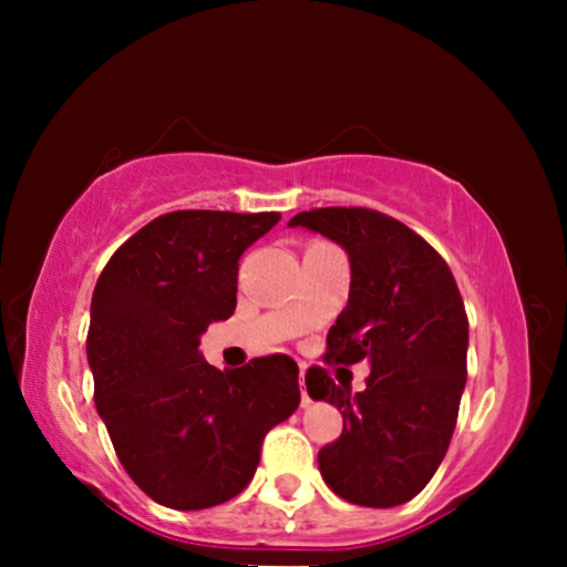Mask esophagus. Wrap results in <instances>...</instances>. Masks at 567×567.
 <instances>
[{
	"instance_id": "esophagus-1",
	"label": "esophagus",
	"mask_w": 567,
	"mask_h": 567,
	"mask_svg": "<svg viewBox=\"0 0 567 567\" xmlns=\"http://www.w3.org/2000/svg\"><path fill=\"white\" fill-rule=\"evenodd\" d=\"M300 390H302V400H300L302 408H310L312 400H310V395H307V390H305V368L300 370Z\"/></svg>"
}]
</instances>
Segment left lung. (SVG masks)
Instances as JSON below:
<instances>
[{
  "instance_id": "1",
  "label": "left lung",
  "mask_w": 567,
  "mask_h": 567,
  "mask_svg": "<svg viewBox=\"0 0 567 567\" xmlns=\"http://www.w3.org/2000/svg\"><path fill=\"white\" fill-rule=\"evenodd\" d=\"M348 252L350 295L328 332V362L368 360L362 392L307 370L312 400L342 412V435L318 455L342 501L395 507L443 463L467 380V315L447 262L398 219L362 207L295 215Z\"/></svg>"
}]
</instances>
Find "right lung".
<instances>
[{"instance_id": "1", "label": "right lung", "mask_w": 567, "mask_h": 567, "mask_svg": "<svg viewBox=\"0 0 567 567\" xmlns=\"http://www.w3.org/2000/svg\"><path fill=\"white\" fill-rule=\"evenodd\" d=\"M277 223V213L162 215L112 255L94 287V405L127 475L172 511L243 493L265 435L300 405L287 354L223 372L199 352L207 324L235 312L239 257Z\"/></svg>"}]
</instances>
